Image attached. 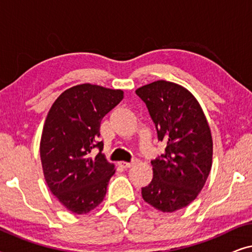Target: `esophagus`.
I'll return each mask as SVG.
<instances>
[{
  "mask_svg": "<svg viewBox=\"0 0 252 252\" xmlns=\"http://www.w3.org/2000/svg\"><path fill=\"white\" fill-rule=\"evenodd\" d=\"M135 164H136V160L130 161V163H126V161H122V163H120L122 167H124V168H130L132 166H134Z\"/></svg>",
  "mask_w": 252,
  "mask_h": 252,
  "instance_id": "34e87169",
  "label": "esophagus"
}]
</instances>
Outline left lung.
I'll return each mask as SVG.
<instances>
[{
  "mask_svg": "<svg viewBox=\"0 0 252 252\" xmlns=\"http://www.w3.org/2000/svg\"><path fill=\"white\" fill-rule=\"evenodd\" d=\"M165 153L151 161L153 180L142 188L144 202L161 212L190 204L204 187L212 166L211 129L197 99L184 86L157 80L137 88Z\"/></svg>",
  "mask_w": 252,
  "mask_h": 252,
  "instance_id": "8db88e82",
  "label": "left lung"
}]
</instances>
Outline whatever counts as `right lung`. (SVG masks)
<instances>
[{
	"instance_id": "right-lung-1",
	"label": "right lung",
	"mask_w": 252,
	"mask_h": 252,
	"mask_svg": "<svg viewBox=\"0 0 252 252\" xmlns=\"http://www.w3.org/2000/svg\"><path fill=\"white\" fill-rule=\"evenodd\" d=\"M124 98L122 89L82 84L58 96L48 112L40 141L44 180L61 204L86 215L103 202L116 168L102 154L99 126ZM98 147L96 157L92 149Z\"/></svg>"
}]
</instances>
